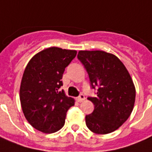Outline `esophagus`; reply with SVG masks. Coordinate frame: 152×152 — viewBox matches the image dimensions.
<instances>
[{
  "label": "esophagus",
  "mask_w": 152,
  "mask_h": 152,
  "mask_svg": "<svg viewBox=\"0 0 152 152\" xmlns=\"http://www.w3.org/2000/svg\"><path fill=\"white\" fill-rule=\"evenodd\" d=\"M76 100H77L78 102H83V101H84V100H85V96H84L83 94H81L79 97H78V98H76Z\"/></svg>",
  "instance_id": "1"
}]
</instances>
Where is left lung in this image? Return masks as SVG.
<instances>
[{
  "mask_svg": "<svg viewBox=\"0 0 152 152\" xmlns=\"http://www.w3.org/2000/svg\"><path fill=\"white\" fill-rule=\"evenodd\" d=\"M78 58L85 67L97 96L88 98L94 112L85 117L88 128L96 134L111 133L130 117L136 88L129 72L119 58L102 50H80Z\"/></svg>",
  "mask_w": 152,
  "mask_h": 152,
  "instance_id": "left-lung-1",
  "label": "left lung"
}]
</instances>
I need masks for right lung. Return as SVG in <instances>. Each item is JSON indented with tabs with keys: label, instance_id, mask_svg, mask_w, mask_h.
<instances>
[{
	"label": "right lung",
	"instance_id": "obj_1",
	"mask_svg": "<svg viewBox=\"0 0 152 152\" xmlns=\"http://www.w3.org/2000/svg\"><path fill=\"white\" fill-rule=\"evenodd\" d=\"M76 54V50L50 47L34 54L27 64L20 100L25 118L36 130L53 133L64 125L66 113L74 105V99L59 88L64 69Z\"/></svg>",
	"mask_w": 152,
	"mask_h": 152
}]
</instances>
